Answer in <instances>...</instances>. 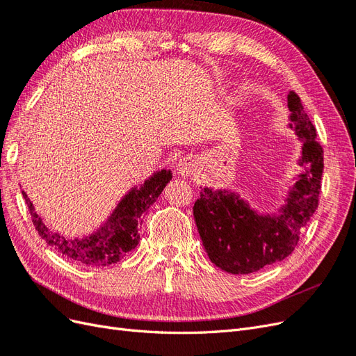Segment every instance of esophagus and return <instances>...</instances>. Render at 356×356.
<instances>
[{
  "label": "esophagus",
  "instance_id": "34e87169",
  "mask_svg": "<svg viewBox=\"0 0 356 356\" xmlns=\"http://www.w3.org/2000/svg\"><path fill=\"white\" fill-rule=\"evenodd\" d=\"M197 169V160L195 157L191 156H187V157H182L178 165H177V170L179 175H184V177H188L191 174H195Z\"/></svg>",
  "mask_w": 356,
  "mask_h": 356
}]
</instances>
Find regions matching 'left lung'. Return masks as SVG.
I'll return each instance as SVG.
<instances>
[{"label":"left lung","mask_w":356,"mask_h":356,"mask_svg":"<svg viewBox=\"0 0 356 356\" xmlns=\"http://www.w3.org/2000/svg\"><path fill=\"white\" fill-rule=\"evenodd\" d=\"M289 127L301 143L298 165L303 172L289 187L276 213H258L232 190L204 187L193 213L209 260L232 275H248L282 261L294 251L319 202L324 152L316 129L296 92L288 93Z\"/></svg>","instance_id":"left-lung-1"}]
</instances>
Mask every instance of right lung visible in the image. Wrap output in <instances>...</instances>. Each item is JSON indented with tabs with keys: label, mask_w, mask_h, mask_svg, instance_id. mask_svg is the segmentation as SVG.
<instances>
[{
	"label": "right lung",
	"mask_w": 356,
	"mask_h": 356,
	"mask_svg": "<svg viewBox=\"0 0 356 356\" xmlns=\"http://www.w3.org/2000/svg\"><path fill=\"white\" fill-rule=\"evenodd\" d=\"M172 179L169 169H161L144 181V184L131 188L117 203L115 209L101 227L83 238H68L59 232L50 230L35 212L34 204L22 190V195L31 212L35 230L51 248L75 263L89 267H104L115 264L135 250L139 242L138 229L144 213L157 200L161 191Z\"/></svg>",
	"instance_id": "add662e5"
}]
</instances>
